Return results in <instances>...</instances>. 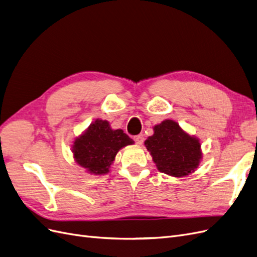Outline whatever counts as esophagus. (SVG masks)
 <instances>
[{"instance_id": "1", "label": "esophagus", "mask_w": 257, "mask_h": 257, "mask_svg": "<svg viewBox=\"0 0 257 257\" xmlns=\"http://www.w3.org/2000/svg\"><path fill=\"white\" fill-rule=\"evenodd\" d=\"M134 141H135V143H136L137 145L141 146V145L144 143V135H143V134H139V135L135 136V137H134Z\"/></svg>"}]
</instances>
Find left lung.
Returning <instances> with one entry per match:
<instances>
[{"instance_id": "1", "label": "left lung", "mask_w": 257, "mask_h": 257, "mask_svg": "<svg viewBox=\"0 0 257 257\" xmlns=\"http://www.w3.org/2000/svg\"><path fill=\"white\" fill-rule=\"evenodd\" d=\"M153 131L145 146L161 173L181 178L195 172L203 158L198 138L189 135L173 120H164Z\"/></svg>"}]
</instances>
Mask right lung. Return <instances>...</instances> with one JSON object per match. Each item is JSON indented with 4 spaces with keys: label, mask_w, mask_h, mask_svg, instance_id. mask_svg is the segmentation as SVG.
I'll return each mask as SVG.
<instances>
[{
    "label": "right lung",
    "mask_w": 257,
    "mask_h": 257,
    "mask_svg": "<svg viewBox=\"0 0 257 257\" xmlns=\"http://www.w3.org/2000/svg\"><path fill=\"white\" fill-rule=\"evenodd\" d=\"M133 144L122 130H112L109 122L97 119L75 139L72 151L75 162L88 173L106 175L118 151Z\"/></svg>",
    "instance_id": "add662e5"
}]
</instances>
